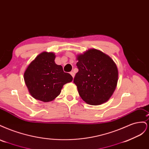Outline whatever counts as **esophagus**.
<instances>
[{"label": "esophagus", "instance_id": "obj_1", "mask_svg": "<svg viewBox=\"0 0 149 149\" xmlns=\"http://www.w3.org/2000/svg\"><path fill=\"white\" fill-rule=\"evenodd\" d=\"M70 74H71V76H73V78L74 77V74H74V71H71V73H70Z\"/></svg>", "mask_w": 149, "mask_h": 149}]
</instances>
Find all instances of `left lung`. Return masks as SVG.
I'll return each mask as SVG.
<instances>
[{
  "mask_svg": "<svg viewBox=\"0 0 149 149\" xmlns=\"http://www.w3.org/2000/svg\"><path fill=\"white\" fill-rule=\"evenodd\" d=\"M78 72L73 82L80 97L90 105L107 102L114 92L118 81V70L114 61L96 49L78 55Z\"/></svg>",
  "mask_w": 149,
  "mask_h": 149,
  "instance_id": "8db88e82",
  "label": "left lung"
}]
</instances>
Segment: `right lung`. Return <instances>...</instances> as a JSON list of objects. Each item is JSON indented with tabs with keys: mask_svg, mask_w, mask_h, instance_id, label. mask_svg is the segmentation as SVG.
Returning <instances> with one entry per match:
<instances>
[{
	"mask_svg": "<svg viewBox=\"0 0 149 149\" xmlns=\"http://www.w3.org/2000/svg\"><path fill=\"white\" fill-rule=\"evenodd\" d=\"M53 53L42 52L30 63L24 73L25 83L30 94L36 100L49 102L61 93L63 85L73 80L61 65L55 62Z\"/></svg>",
	"mask_w": 149,
	"mask_h": 149,
	"instance_id": "1",
	"label": "right lung"
}]
</instances>
